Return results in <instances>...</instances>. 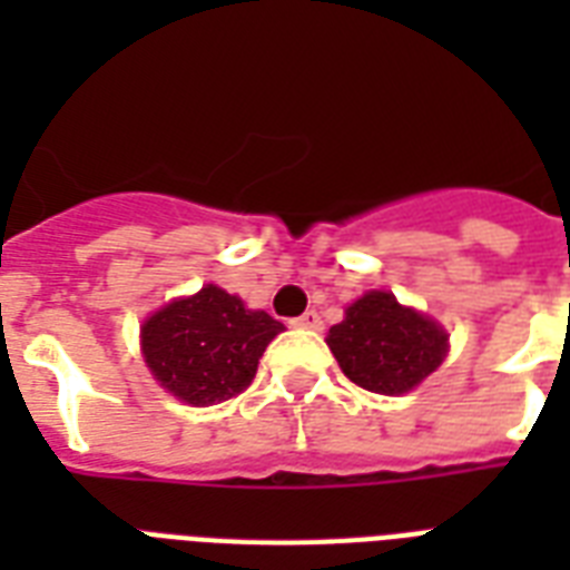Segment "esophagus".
<instances>
[{"mask_svg": "<svg viewBox=\"0 0 570 570\" xmlns=\"http://www.w3.org/2000/svg\"><path fill=\"white\" fill-rule=\"evenodd\" d=\"M293 327H304V331H318V327H322V316H318L316 309H307L304 316L293 318Z\"/></svg>", "mask_w": 570, "mask_h": 570, "instance_id": "34e87169", "label": "esophagus"}]
</instances>
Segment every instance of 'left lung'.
Here are the masks:
<instances>
[{
	"label": "left lung",
	"mask_w": 570,
	"mask_h": 570,
	"mask_svg": "<svg viewBox=\"0 0 570 570\" xmlns=\"http://www.w3.org/2000/svg\"><path fill=\"white\" fill-rule=\"evenodd\" d=\"M327 348L348 381L377 395H404L442 365L445 327L392 293L372 289L327 333Z\"/></svg>",
	"instance_id": "1"
}]
</instances>
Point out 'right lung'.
<instances>
[{
	"label": "right lung",
	"instance_id": "right-lung-1",
	"mask_svg": "<svg viewBox=\"0 0 570 570\" xmlns=\"http://www.w3.org/2000/svg\"><path fill=\"white\" fill-rule=\"evenodd\" d=\"M281 331L266 309H248L239 295L207 284L151 313L140 327V348L169 395L210 406L248 390L263 351Z\"/></svg>",
	"mask_w": 570,
	"mask_h": 570
}]
</instances>
